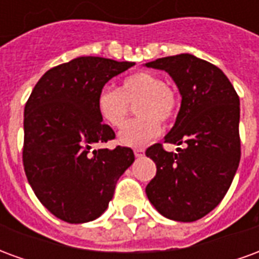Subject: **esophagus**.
<instances>
[{
  "label": "esophagus",
  "mask_w": 259,
  "mask_h": 259,
  "mask_svg": "<svg viewBox=\"0 0 259 259\" xmlns=\"http://www.w3.org/2000/svg\"><path fill=\"white\" fill-rule=\"evenodd\" d=\"M144 148H135V155L137 158H140V157H143V155H144Z\"/></svg>",
  "instance_id": "34e87169"
}]
</instances>
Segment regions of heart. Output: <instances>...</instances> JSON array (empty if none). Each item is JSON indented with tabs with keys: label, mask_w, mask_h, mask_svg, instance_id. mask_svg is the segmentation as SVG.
<instances>
[{
	"label": "heart",
	"mask_w": 259,
	"mask_h": 259,
	"mask_svg": "<svg viewBox=\"0 0 259 259\" xmlns=\"http://www.w3.org/2000/svg\"><path fill=\"white\" fill-rule=\"evenodd\" d=\"M136 105L137 118L119 133L120 144L143 147L155 139L161 124L170 123L179 111V97L165 80L152 72H136L122 80L120 89H102L97 97V111L101 119L112 127H122Z\"/></svg>",
	"instance_id": "heart-1"
}]
</instances>
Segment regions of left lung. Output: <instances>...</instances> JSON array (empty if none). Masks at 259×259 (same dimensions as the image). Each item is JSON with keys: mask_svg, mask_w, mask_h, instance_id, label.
I'll use <instances>...</instances> for the list:
<instances>
[{"mask_svg": "<svg viewBox=\"0 0 259 259\" xmlns=\"http://www.w3.org/2000/svg\"><path fill=\"white\" fill-rule=\"evenodd\" d=\"M146 66L168 72L178 85L182 105L165 143L185 144L176 154L159 143L147 148L157 165L147 197L165 218L194 222L222 201L239 168V96L221 69L190 54Z\"/></svg>", "mask_w": 259, "mask_h": 259, "instance_id": "left-lung-1", "label": "left lung"}]
</instances>
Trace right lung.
<instances>
[{
	"mask_svg": "<svg viewBox=\"0 0 259 259\" xmlns=\"http://www.w3.org/2000/svg\"><path fill=\"white\" fill-rule=\"evenodd\" d=\"M135 62L79 57L50 69L25 105L23 166L42 205L68 223L94 221L135 161L129 147L91 150L115 139L97 111L105 83Z\"/></svg>",
	"mask_w": 259,
	"mask_h": 259,
	"instance_id": "add662e5",
	"label": "right lung"
}]
</instances>
